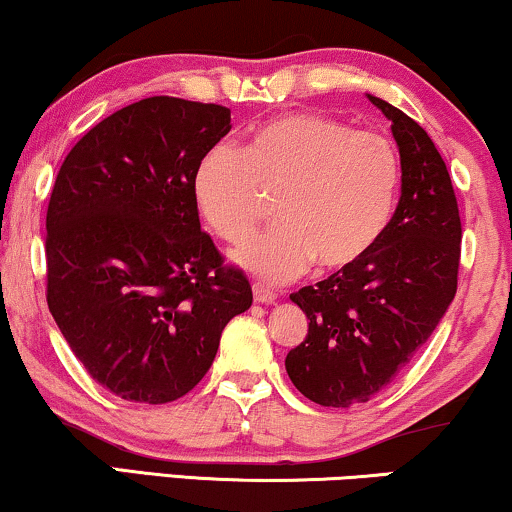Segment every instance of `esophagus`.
<instances>
[{"mask_svg": "<svg viewBox=\"0 0 512 512\" xmlns=\"http://www.w3.org/2000/svg\"><path fill=\"white\" fill-rule=\"evenodd\" d=\"M254 300L258 305H272L277 300V296L270 289H263V286L254 284Z\"/></svg>", "mask_w": 512, "mask_h": 512, "instance_id": "34e87169", "label": "esophagus"}]
</instances>
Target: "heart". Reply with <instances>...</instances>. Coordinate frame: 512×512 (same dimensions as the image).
I'll return each instance as SVG.
<instances>
[{"label": "heart", "mask_w": 512, "mask_h": 512, "mask_svg": "<svg viewBox=\"0 0 512 512\" xmlns=\"http://www.w3.org/2000/svg\"><path fill=\"white\" fill-rule=\"evenodd\" d=\"M401 158L380 132L317 114H289L251 132L247 146L216 144L198 163L193 193L221 240L242 242L277 195V223L233 258L263 282L352 268L370 254L394 212Z\"/></svg>", "instance_id": "b5f03b06"}]
</instances>
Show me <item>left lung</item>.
<instances>
[{"label": "left lung", "mask_w": 512, "mask_h": 512, "mask_svg": "<svg viewBox=\"0 0 512 512\" xmlns=\"http://www.w3.org/2000/svg\"><path fill=\"white\" fill-rule=\"evenodd\" d=\"M401 153V200L370 254L291 293L307 338L286 354L296 389L326 408L366 403L387 387L457 293L461 219L452 179L422 125L380 97Z\"/></svg>", "instance_id": "8db88e82"}]
</instances>
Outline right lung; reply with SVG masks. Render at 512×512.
<instances>
[{"mask_svg": "<svg viewBox=\"0 0 512 512\" xmlns=\"http://www.w3.org/2000/svg\"><path fill=\"white\" fill-rule=\"evenodd\" d=\"M230 128L221 104L146 97L88 130L55 179L48 310L90 377L125 401L186 396L254 300L202 233L193 193Z\"/></svg>", "mask_w": 512, "mask_h": 512, "instance_id": "add662e5", "label": "right lung"}]
</instances>
